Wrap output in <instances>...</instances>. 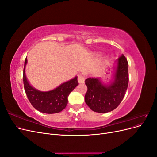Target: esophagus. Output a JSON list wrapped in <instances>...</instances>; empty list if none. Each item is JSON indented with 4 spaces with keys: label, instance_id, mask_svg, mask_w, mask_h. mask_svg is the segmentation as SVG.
Segmentation results:
<instances>
[{
    "label": "esophagus",
    "instance_id": "obj_1",
    "mask_svg": "<svg viewBox=\"0 0 157 157\" xmlns=\"http://www.w3.org/2000/svg\"><path fill=\"white\" fill-rule=\"evenodd\" d=\"M85 80V77L83 75H79L78 76V81L79 83H84Z\"/></svg>",
    "mask_w": 157,
    "mask_h": 157
}]
</instances>
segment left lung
<instances>
[{
    "label": "left lung",
    "mask_w": 157,
    "mask_h": 157,
    "mask_svg": "<svg viewBox=\"0 0 157 157\" xmlns=\"http://www.w3.org/2000/svg\"><path fill=\"white\" fill-rule=\"evenodd\" d=\"M128 63L124 55L118 59L115 80L110 86H103L97 78H88L85 102L94 112L107 113L116 109L124 98L128 88Z\"/></svg>",
    "instance_id": "obj_1"
}]
</instances>
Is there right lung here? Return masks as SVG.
Wrapping results in <instances>:
<instances>
[{"label":"right lung","instance_id":"obj_1","mask_svg":"<svg viewBox=\"0 0 157 157\" xmlns=\"http://www.w3.org/2000/svg\"><path fill=\"white\" fill-rule=\"evenodd\" d=\"M27 63L26 58L23 68V80L27 98L33 107L38 111L47 114L57 113L63 111L67 105V97L69 94L78 84L77 77L61 84L51 91L40 92L32 87L28 82L25 73Z\"/></svg>","mask_w":157,"mask_h":157}]
</instances>
